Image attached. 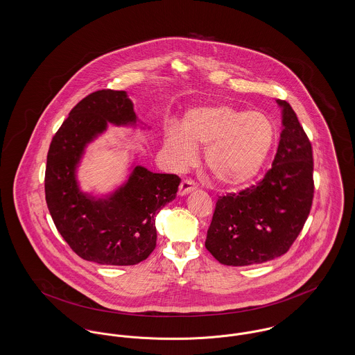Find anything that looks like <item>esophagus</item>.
Wrapping results in <instances>:
<instances>
[{"label": "esophagus", "instance_id": "1", "mask_svg": "<svg viewBox=\"0 0 355 355\" xmlns=\"http://www.w3.org/2000/svg\"><path fill=\"white\" fill-rule=\"evenodd\" d=\"M196 184H194V181H191V180H184L182 182H181V185H180V196H185V194H188L190 191H193V190H196Z\"/></svg>", "mask_w": 355, "mask_h": 355}]
</instances>
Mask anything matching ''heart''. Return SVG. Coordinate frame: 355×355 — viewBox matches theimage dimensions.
I'll return each mask as SVG.
<instances>
[{
	"label": "heart",
	"mask_w": 355,
	"mask_h": 355,
	"mask_svg": "<svg viewBox=\"0 0 355 355\" xmlns=\"http://www.w3.org/2000/svg\"><path fill=\"white\" fill-rule=\"evenodd\" d=\"M273 142L275 127L266 115L230 105L191 108L181 128L173 125L165 132V147L177 165L194 161V147L205 148L209 174L230 189L245 187L256 178Z\"/></svg>",
	"instance_id": "b5f03b06"
}]
</instances>
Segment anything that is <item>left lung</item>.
<instances>
[{
    "mask_svg": "<svg viewBox=\"0 0 355 355\" xmlns=\"http://www.w3.org/2000/svg\"><path fill=\"white\" fill-rule=\"evenodd\" d=\"M283 131L272 167L256 185L218 197L205 247L224 266L273 260L291 248L313 198L311 142L286 101Z\"/></svg>",
    "mask_w": 355,
    "mask_h": 355,
    "instance_id": "obj_1",
    "label": "left lung"
}]
</instances>
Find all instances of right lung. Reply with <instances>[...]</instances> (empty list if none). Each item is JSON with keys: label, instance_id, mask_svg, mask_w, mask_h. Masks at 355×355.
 <instances>
[{"label": "right lung", "instance_id": "add662e5", "mask_svg": "<svg viewBox=\"0 0 355 355\" xmlns=\"http://www.w3.org/2000/svg\"><path fill=\"white\" fill-rule=\"evenodd\" d=\"M125 91L99 89L75 105L46 155L45 200L67 244L87 261L134 266L157 244L155 216L175 198L181 178L135 166L127 182L105 198L80 191L76 167L85 146L107 128L137 125Z\"/></svg>", "mask_w": 355, "mask_h": 355}]
</instances>
